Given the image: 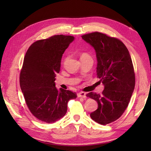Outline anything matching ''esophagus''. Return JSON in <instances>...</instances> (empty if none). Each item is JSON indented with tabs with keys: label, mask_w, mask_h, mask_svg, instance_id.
Instances as JSON below:
<instances>
[{
	"label": "esophagus",
	"mask_w": 151,
	"mask_h": 151,
	"mask_svg": "<svg viewBox=\"0 0 151 151\" xmlns=\"http://www.w3.org/2000/svg\"><path fill=\"white\" fill-rule=\"evenodd\" d=\"M78 97L81 98H86V93L84 92H80L77 94Z\"/></svg>",
	"instance_id": "esophagus-1"
}]
</instances>
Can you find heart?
Returning <instances> with one entry per match:
<instances>
[{"label":"heart","instance_id":"b5f03b06","mask_svg":"<svg viewBox=\"0 0 151 151\" xmlns=\"http://www.w3.org/2000/svg\"><path fill=\"white\" fill-rule=\"evenodd\" d=\"M81 58H91V57L89 56V54H88L87 53H83L82 54Z\"/></svg>","mask_w":151,"mask_h":151}]
</instances>
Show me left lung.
Here are the masks:
<instances>
[{
    "instance_id": "obj_1",
    "label": "left lung",
    "mask_w": 151,
    "mask_h": 151,
    "mask_svg": "<svg viewBox=\"0 0 151 151\" xmlns=\"http://www.w3.org/2000/svg\"><path fill=\"white\" fill-rule=\"evenodd\" d=\"M82 37L94 48L97 75L104 86L102 94L90 92L86 95L98 103V108L90 114V117L105 125L118 119L129 105L135 87L132 59L127 47L117 38L98 32Z\"/></svg>"
}]
</instances>
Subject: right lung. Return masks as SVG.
<instances>
[{
    "mask_svg": "<svg viewBox=\"0 0 151 151\" xmlns=\"http://www.w3.org/2000/svg\"><path fill=\"white\" fill-rule=\"evenodd\" d=\"M75 40L71 36L55 35L38 40L28 48L20 73V86L26 104L37 119L52 123L65 115L67 102L76 93L55 87L63 54Z\"/></svg>",
    "mask_w": 151,
    "mask_h": 151,
    "instance_id": "obj_1",
    "label": "right lung"
}]
</instances>
